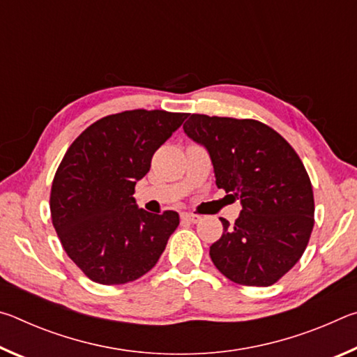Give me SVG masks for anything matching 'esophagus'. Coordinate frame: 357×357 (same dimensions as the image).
Returning a JSON list of instances; mask_svg holds the SVG:
<instances>
[{
	"mask_svg": "<svg viewBox=\"0 0 357 357\" xmlns=\"http://www.w3.org/2000/svg\"><path fill=\"white\" fill-rule=\"evenodd\" d=\"M181 219H183V222H189V223H197L202 220V215L198 214H192V213H184L181 214Z\"/></svg>",
	"mask_w": 357,
	"mask_h": 357,
	"instance_id": "1",
	"label": "esophagus"
}]
</instances>
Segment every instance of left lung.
Returning a JSON list of instances; mask_svg holds the SVG:
<instances>
[{
  "label": "left lung",
  "instance_id": "8db88e82",
  "mask_svg": "<svg viewBox=\"0 0 357 357\" xmlns=\"http://www.w3.org/2000/svg\"><path fill=\"white\" fill-rule=\"evenodd\" d=\"M208 149L215 184L241 198L234 225L209 247L211 259L234 283L269 287L299 261L309 244L315 202L309 174L285 138L255 119L190 114L183 126Z\"/></svg>",
  "mask_w": 357,
  "mask_h": 357
}]
</instances>
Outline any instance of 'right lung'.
<instances>
[{
	"label": "right lung",
	"mask_w": 357,
	"mask_h": 357,
	"mask_svg": "<svg viewBox=\"0 0 357 357\" xmlns=\"http://www.w3.org/2000/svg\"><path fill=\"white\" fill-rule=\"evenodd\" d=\"M187 113L128 110L96 121L66 151L50 192L58 238L83 274L102 285L140 279L179 225L174 211L137 208L135 184Z\"/></svg>",
	"instance_id": "add662e5"
}]
</instances>
